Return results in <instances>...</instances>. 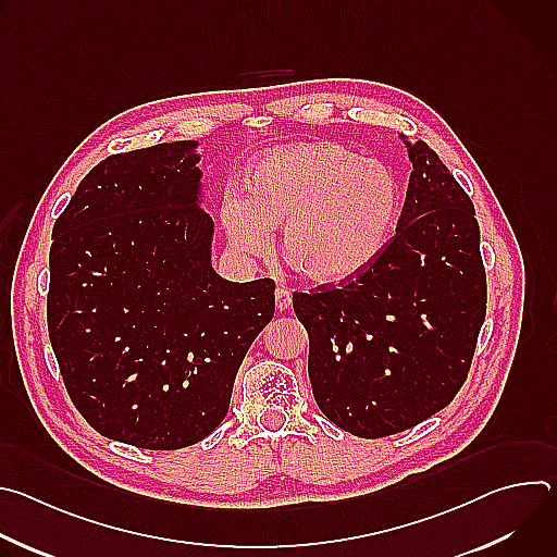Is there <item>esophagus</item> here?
<instances>
[{
  "label": "esophagus",
  "mask_w": 557,
  "mask_h": 557,
  "mask_svg": "<svg viewBox=\"0 0 557 557\" xmlns=\"http://www.w3.org/2000/svg\"><path fill=\"white\" fill-rule=\"evenodd\" d=\"M293 304V293L288 288H277L275 290V308L286 310Z\"/></svg>",
  "instance_id": "34e87169"
}]
</instances>
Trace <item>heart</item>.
I'll use <instances>...</instances> for the list:
<instances>
[{"label":"heart","mask_w":557,"mask_h":557,"mask_svg":"<svg viewBox=\"0 0 557 557\" xmlns=\"http://www.w3.org/2000/svg\"><path fill=\"white\" fill-rule=\"evenodd\" d=\"M245 189L224 196L220 218L233 249L262 256L282 224L284 262L314 282H342L385 247L401 213L394 172L337 143L269 151Z\"/></svg>","instance_id":"obj_1"}]
</instances>
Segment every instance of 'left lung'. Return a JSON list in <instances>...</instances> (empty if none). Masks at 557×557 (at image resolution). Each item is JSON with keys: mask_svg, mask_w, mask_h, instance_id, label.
I'll return each mask as SVG.
<instances>
[{"mask_svg": "<svg viewBox=\"0 0 557 557\" xmlns=\"http://www.w3.org/2000/svg\"><path fill=\"white\" fill-rule=\"evenodd\" d=\"M404 143L412 174L392 240L348 282L293 295L314 401L361 438L449 406L487 312L473 205L428 143Z\"/></svg>", "mask_w": 557, "mask_h": 557, "instance_id": "obj_1", "label": "left lung"}]
</instances>
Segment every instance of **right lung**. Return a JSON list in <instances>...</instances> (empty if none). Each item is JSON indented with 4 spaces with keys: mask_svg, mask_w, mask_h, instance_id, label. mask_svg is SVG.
Here are the masks:
<instances>
[{
    "mask_svg": "<svg viewBox=\"0 0 557 557\" xmlns=\"http://www.w3.org/2000/svg\"><path fill=\"white\" fill-rule=\"evenodd\" d=\"M196 140L108 156L52 226L48 335L74 408L106 438L181 449L226 417L273 320L275 282L211 267Z\"/></svg>",
    "mask_w": 557,
    "mask_h": 557,
    "instance_id": "1",
    "label": "right lung"
}]
</instances>
